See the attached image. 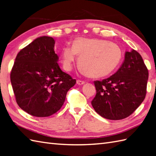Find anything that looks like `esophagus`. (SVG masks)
<instances>
[{
  "label": "esophagus",
  "instance_id": "esophagus-1",
  "mask_svg": "<svg viewBox=\"0 0 156 156\" xmlns=\"http://www.w3.org/2000/svg\"><path fill=\"white\" fill-rule=\"evenodd\" d=\"M77 83L78 85H83L85 83V81H82V80H79V79H77Z\"/></svg>",
  "mask_w": 156,
  "mask_h": 156
}]
</instances>
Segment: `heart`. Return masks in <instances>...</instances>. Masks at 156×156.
<instances>
[{
    "instance_id": "1",
    "label": "heart",
    "mask_w": 156,
    "mask_h": 156,
    "mask_svg": "<svg viewBox=\"0 0 156 156\" xmlns=\"http://www.w3.org/2000/svg\"><path fill=\"white\" fill-rule=\"evenodd\" d=\"M79 58V67L83 74L91 78L106 77L115 70L122 58V51L117 44L99 39L78 37L73 47L63 48L61 63L66 71Z\"/></svg>"
}]
</instances>
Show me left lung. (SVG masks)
I'll use <instances>...</instances> for the list:
<instances>
[{"label":"left lung","instance_id":"left-lung-1","mask_svg":"<svg viewBox=\"0 0 156 156\" xmlns=\"http://www.w3.org/2000/svg\"><path fill=\"white\" fill-rule=\"evenodd\" d=\"M148 69L136 50L126 51L115 73L101 81H95L96 95L91 105L107 119L119 120L131 115L146 95Z\"/></svg>","mask_w":156,"mask_h":156}]
</instances>
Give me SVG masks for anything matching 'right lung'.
<instances>
[{
  "label": "right lung",
  "mask_w": 156,
  "mask_h": 156,
  "mask_svg": "<svg viewBox=\"0 0 156 156\" xmlns=\"http://www.w3.org/2000/svg\"><path fill=\"white\" fill-rule=\"evenodd\" d=\"M54 46L52 37L37 38L19 52L10 72L17 104L34 117H49L57 112L76 83L61 71Z\"/></svg>",
  "instance_id": "1"
}]
</instances>
